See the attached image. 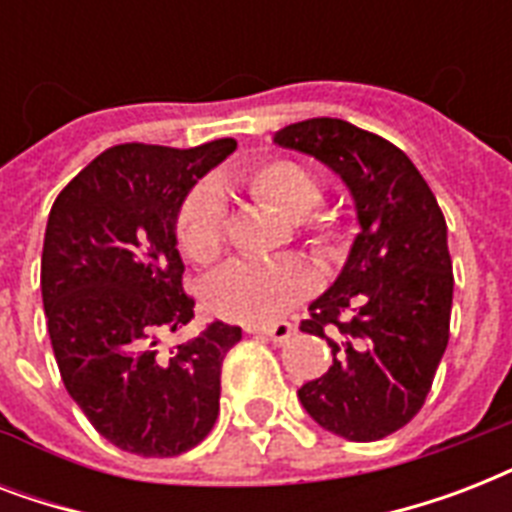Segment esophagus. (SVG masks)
I'll list each match as a JSON object with an SVG mask.
<instances>
[{
	"label": "esophagus",
	"mask_w": 512,
	"mask_h": 512,
	"mask_svg": "<svg viewBox=\"0 0 512 512\" xmlns=\"http://www.w3.org/2000/svg\"><path fill=\"white\" fill-rule=\"evenodd\" d=\"M249 335H263V337H271L273 342H287L289 337L295 335L297 327L295 324H289V321H279V324H268V327H255V324H249L247 327Z\"/></svg>",
	"instance_id": "obj_1"
}]
</instances>
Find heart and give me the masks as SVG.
Here are the masks:
<instances>
[{"instance_id":"obj_1","label":"heart","mask_w":512,"mask_h":512,"mask_svg":"<svg viewBox=\"0 0 512 512\" xmlns=\"http://www.w3.org/2000/svg\"><path fill=\"white\" fill-rule=\"evenodd\" d=\"M241 183L257 201L297 217L313 247H329L337 239L335 217L316 212L321 201L319 175L295 159H271L244 172ZM177 241L193 263H215L225 244V207L215 188H199L188 196L177 217ZM313 287L311 271L295 257H273L260 263L225 265L207 287V305L217 316L244 324H268L292 311Z\"/></svg>"}]
</instances>
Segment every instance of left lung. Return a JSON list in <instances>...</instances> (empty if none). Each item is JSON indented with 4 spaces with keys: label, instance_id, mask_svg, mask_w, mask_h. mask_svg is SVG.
Here are the masks:
<instances>
[{
    "label": "left lung",
    "instance_id": "left-lung-1",
    "mask_svg": "<svg viewBox=\"0 0 512 512\" xmlns=\"http://www.w3.org/2000/svg\"><path fill=\"white\" fill-rule=\"evenodd\" d=\"M273 143L340 175L361 225L340 276L300 324L335 358L297 398L329 433L377 441L420 412L449 342L454 276L444 212L412 159L356 124L305 119Z\"/></svg>",
    "mask_w": 512,
    "mask_h": 512
}]
</instances>
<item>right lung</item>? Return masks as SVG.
I'll use <instances>...</instances> for the list:
<instances>
[{
	"label": "right lung",
	"instance_id": "1",
	"mask_svg": "<svg viewBox=\"0 0 512 512\" xmlns=\"http://www.w3.org/2000/svg\"><path fill=\"white\" fill-rule=\"evenodd\" d=\"M236 151L122 143L92 159L52 204L42 303L68 396L100 436L140 457L201 444L220 414V366L241 327L212 321L159 348L193 319L177 215L196 180Z\"/></svg>",
	"mask_w": 512,
	"mask_h": 512
}]
</instances>
